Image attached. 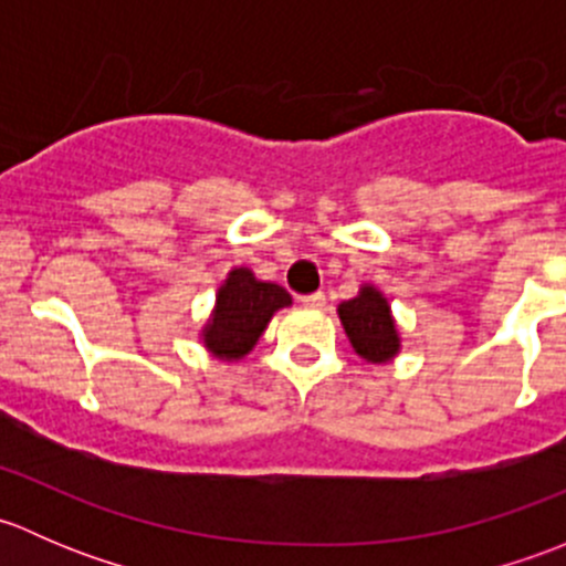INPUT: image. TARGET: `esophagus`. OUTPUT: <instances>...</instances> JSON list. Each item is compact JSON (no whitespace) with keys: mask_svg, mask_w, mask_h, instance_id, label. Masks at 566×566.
I'll return each mask as SVG.
<instances>
[{"mask_svg":"<svg viewBox=\"0 0 566 566\" xmlns=\"http://www.w3.org/2000/svg\"><path fill=\"white\" fill-rule=\"evenodd\" d=\"M301 306H306V310H323L325 306V295L323 293H312V295H301Z\"/></svg>","mask_w":566,"mask_h":566,"instance_id":"1","label":"esophagus"}]
</instances>
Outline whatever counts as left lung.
Listing matches in <instances>:
<instances>
[{
    "mask_svg": "<svg viewBox=\"0 0 566 566\" xmlns=\"http://www.w3.org/2000/svg\"><path fill=\"white\" fill-rule=\"evenodd\" d=\"M339 319L356 353L367 361H389L397 353V331L384 295L364 287L361 295L339 306Z\"/></svg>",
    "mask_w": 566,
    "mask_h": 566,
    "instance_id": "obj_1",
    "label": "left lung"
}]
</instances>
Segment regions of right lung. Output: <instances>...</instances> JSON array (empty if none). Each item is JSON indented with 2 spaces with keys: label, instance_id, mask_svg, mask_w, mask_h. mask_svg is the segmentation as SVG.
Here are the masks:
<instances>
[{
  "label": "right lung",
  "instance_id": "obj_1",
  "mask_svg": "<svg viewBox=\"0 0 566 566\" xmlns=\"http://www.w3.org/2000/svg\"><path fill=\"white\" fill-rule=\"evenodd\" d=\"M290 304V293L279 284L256 282L247 268L230 273L216 298L213 319L205 342L219 358H241L254 347L273 312Z\"/></svg>",
  "mask_w": 566,
  "mask_h": 566
}]
</instances>
